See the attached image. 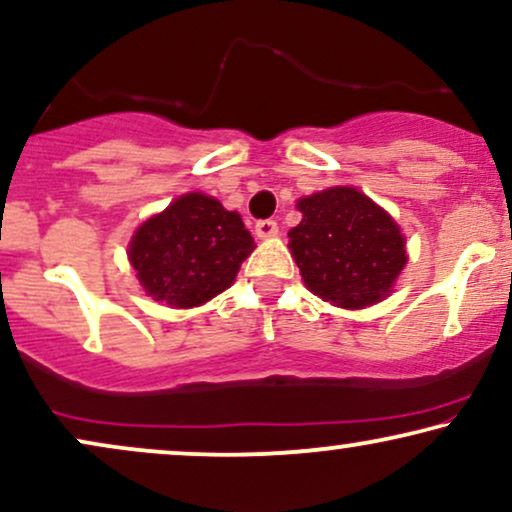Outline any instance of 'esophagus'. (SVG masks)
Masks as SVG:
<instances>
[{
    "instance_id": "34e87169",
    "label": "esophagus",
    "mask_w": 512,
    "mask_h": 512,
    "mask_svg": "<svg viewBox=\"0 0 512 512\" xmlns=\"http://www.w3.org/2000/svg\"><path fill=\"white\" fill-rule=\"evenodd\" d=\"M256 235L261 237V239H270V237H275L277 235V223L275 220H258L256 223Z\"/></svg>"
}]
</instances>
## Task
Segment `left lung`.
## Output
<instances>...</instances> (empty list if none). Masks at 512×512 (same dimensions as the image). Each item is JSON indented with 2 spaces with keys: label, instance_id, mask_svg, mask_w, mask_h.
<instances>
[{
  "label": "left lung",
  "instance_id": "8db88e82",
  "mask_svg": "<svg viewBox=\"0 0 512 512\" xmlns=\"http://www.w3.org/2000/svg\"><path fill=\"white\" fill-rule=\"evenodd\" d=\"M304 218L289 249L306 287L342 308H365L391 292L406 266V239L394 218L356 187H330L299 199Z\"/></svg>",
  "mask_w": 512,
  "mask_h": 512
}]
</instances>
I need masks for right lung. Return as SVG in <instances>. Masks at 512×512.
<instances>
[{
  "label": "right lung",
  "instance_id": "1",
  "mask_svg": "<svg viewBox=\"0 0 512 512\" xmlns=\"http://www.w3.org/2000/svg\"><path fill=\"white\" fill-rule=\"evenodd\" d=\"M251 251L254 237L237 211L189 192L137 227L128 258L149 296L192 308L225 292Z\"/></svg>",
  "mask_w": 512,
  "mask_h": 512
}]
</instances>
